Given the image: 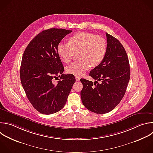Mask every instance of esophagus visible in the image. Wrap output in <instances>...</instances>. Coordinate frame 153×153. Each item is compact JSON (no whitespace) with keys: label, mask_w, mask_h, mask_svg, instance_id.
<instances>
[{"label":"esophagus","mask_w":153,"mask_h":153,"mask_svg":"<svg viewBox=\"0 0 153 153\" xmlns=\"http://www.w3.org/2000/svg\"><path fill=\"white\" fill-rule=\"evenodd\" d=\"M76 80L77 82L79 81V80H80V77H78V76H76Z\"/></svg>","instance_id":"obj_1"}]
</instances>
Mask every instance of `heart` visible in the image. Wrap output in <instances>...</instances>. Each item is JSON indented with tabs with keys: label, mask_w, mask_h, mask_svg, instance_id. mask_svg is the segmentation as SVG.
I'll list each match as a JSON object with an SVG mask.
<instances>
[{
	"label": "heart",
	"mask_w": 153,
	"mask_h": 153,
	"mask_svg": "<svg viewBox=\"0 0 153 153\" xmlns=\"http://www.w3.org/2000/svg\"><path fill=\"white\" fill-rule=\"evenodd\" d=\"M107 51V44L101 36L88 32H79L68 38V43H59L58 54L65 63L71 61L74 53L79 61L66 68L67 72L76 76L85 74L91 67L98 66L103 61Z\"/></svg>",
	"instance_id": "1"
}]
</instances>
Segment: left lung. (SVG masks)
I'll return each instance as SVG.
<instances>
[{
    "instance_id": "left-lung-1",
    "label": "left lung",
    "mask_w": 153,
    "mask_h": 153,
    "mask_svg": "<svg viewBox=\"0 0 153 153\" xmlns=\"http://www.w3.org/2000/svg\"><path fill=\"white\" fill-rule=\"evenodd\" d=\"M106 38L105 57L89 74L95 81L80 79L82 103L87 109L98 114L108 113L120 103L130 77L129 61L123 45L108 33Z\"/></svg>"
}]
</instances>
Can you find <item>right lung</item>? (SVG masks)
Instances as JSON below:
<instances>
[{"mask_svg": "<svg viewBox=\"0 0 153 153\" xmlns=\"http://www.w3.org/2000/svg\"><path fill=\"white\" fill-rule=\"evenodd\" d=\"M72 30L52 28L38 34L23 55L20 76L22 86L33 107L39 113L55 114L65 106L76 82L73 74H64L58 54L61 41ZM61 74V75H59ZM60 77L57 84L53 79Z\"/></svg>", "mask_w": 153, "mask_h": 153, "instance_id": "right-lung-1", "label": "right lung"}]
</instances>
